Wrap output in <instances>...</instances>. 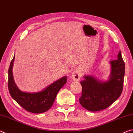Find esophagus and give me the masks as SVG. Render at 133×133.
Returning a JSON list of instances; mask_svg holds the SVG:
<instances>
[{
    "label": "esophagus",
    "instance_id": "1",
    "mask_svg": "<svg viewBox=\"0 0 133 133\" xmlns=\"http://www.w3.org/2000/svg\"><path fill=\"white\" fill-rule=\"evenodd\" d=\"M80 76L81 75L80 72L79 71L77 70H76L74 71L71 75L72 78H73L74 81H76V82H77V81H78L80 80Z\"/></svg>",
    "mask_w": 133,
    "mask_h": 133
}]
</instances>
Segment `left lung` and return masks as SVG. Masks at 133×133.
<instances>
[{
    "instance_id": "8db88e82",
    "label": "left lung",
    "mask_w": 133,
    "mask_h": 133,
    "mask_svg": "<svg viewBox=\"0 0 133 133\" xmlns=\"http://www.w3.org/2000/svg\"><path fill=\"white\" fill-rule=\"evenodd\" d=\"M111 73L107 82H101L90 76H85L80 82L82 86L80 104L90 111L107 109L120 96L123 89L125 64L121 51L117 59L111 60Z\"/></svg>"
}]
</instances>
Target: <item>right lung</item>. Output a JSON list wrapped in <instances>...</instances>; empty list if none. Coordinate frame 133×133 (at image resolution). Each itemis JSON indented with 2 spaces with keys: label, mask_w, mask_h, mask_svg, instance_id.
<instances>
[{
  "label": "right lung",
  "mask_w": 133,
  "mask_h": 133,
  "mask_svg": "<svg viewBox=\"0 0 133 133\" xmlns=\"http://www.w3.org/2000/svg\"><path fill=\"white\" fill-rule=\"evenodd\" d=\"M15 56L10 62L8 70V89L12 97L26 111L33 113H42L52 106L57 94L66 84V76L50 84L43 91L36 93L22 92L17 88L13 80L12 67Z\"/></svg>",
  "instance_id": "right-lung-1"
}]
</instances>
